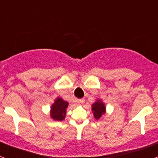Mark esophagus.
Wrapping results in <instances>:
<instances>
[{
	"label": "esophagus",
	"mask_w": 158,
	"mask_h": 158,
	"mask_svg": "<svg viewBox=\"0 0 158 158\" xmlns=\"http://www.w3.org/2000/svg\"><path fill=\"white\" fill-rule=\"evenodd\" d=\"M84 102H85V99H84V98H82V99H79V101H78V103H79V105H82Z\"/></svg>",
	"instance_id": "34e87169"
}]
</instances>
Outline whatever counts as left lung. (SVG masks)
I'll return each mask as SVG.
<instances>
[{
    "label": "left lung",
    "mask_w": 158,
    "mask_h": 158,
    "mask_svg": "<svg viewBox=\"0 0 158 158\" xmlns=\"http://www.w3.org/2000/svg\"><path fill=\"white\" fill-rule=\"evenodd\" d=\"M92 111L93 113V116L96 120L100 119L105 115L106 113V104L103 102L102 99H96L95 102L92 105Z\"/></svg>",
    "instance_id": "1"
}]
</instances>
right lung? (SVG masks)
<instances>
[{
  "instance_id": "obj_1",
  "label": "right lung",
  "mask_w": 158,
  "mask_h": 158,
  "mask_svg": "<svg viewBox=\"0 0 158 158\" xmlns=\"http://www.w3.org/2000/svg\"><path fill=\"white\" fill-rule=\"evenodd\" d=\"M69 102L60 97H57L54 102L51 105L50 118L54 121H63L64 120L66 115V110H67Z\"/></svg>"
}]
</instances>
